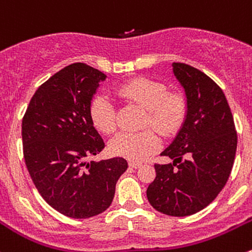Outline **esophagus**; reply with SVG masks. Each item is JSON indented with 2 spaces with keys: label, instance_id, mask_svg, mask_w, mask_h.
Masks as SVG:
<instances>
[{
  "label": "esophagus",
  "instance_id": "1",
  "mask_svg": "<svg viewBox=\"0 0 252 252\" xmlns=\"http://www.w3.org/2000/svg\"><path fill=\"white\" fill-rule=\"evenodd\" d=\"M128 165L131 166V168H133V169H137V168H139V166L142 165L141 163H137V161H129L128 163Z\"/></svg>",
  "mask_w": 252,
  "mask_h": 252
}]
</instances>
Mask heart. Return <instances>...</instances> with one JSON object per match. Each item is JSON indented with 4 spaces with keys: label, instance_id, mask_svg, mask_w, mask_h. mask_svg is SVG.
<instances>
[{
    "label": "heart",
    "instance_id": "1",
    "mask_svg": "<svg viewBox=\"0 0 252 252\" xmlns=\"http://www.w3.org/2000/svg\"><path fill=\"white\" fill-rule=\"evenodd\" d=\"M114 93L125 100L139 104L148 110L143 126H151L160 133L174 131L186 113V99L180 92H168L161 82L149 78H134L125 82ZM91 119L94 126L103 133H113L116 128L115 108L108 96H98L91 104ZM158 137L151 129L121 132L109 142L111 154L141 160L158 148Z\"/></svg>",
    "mask_w": 252,
    "mask_h": 252
}]
</instances>
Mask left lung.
<instances>
[{"mask_svg": "<svg viewBox=\"0 0 252 252\" xmlns=\"http://www.w3.org/2000/svg\"><path fill=\"white\" fill-rule=\"evenodd\" d=\"M174 76L186 95L185 120L160 156L173 163L156 164V179L147 189L152 207L173 217L195 214L225 186L235 159L234 119L220 87L200 69L173 63Z\"/></svg>", "mask_w": 252, "mask_h": 252, "instance_id": "1", "label": "left lung"}]
</instances>
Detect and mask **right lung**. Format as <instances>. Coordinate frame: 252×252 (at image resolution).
I'll return each mask as SVG.
<instances>
[{"instance_id":"1","label":"right lung","mask_w":252,"mask_h":252,"mask_svg":"<svg viewBox=\"0 0 252 252\" xmlns=\"http://www.w3.org/2000/svg\"><path fill=\"white\" fill-rule=\"evenodd\" d=\"M103 72L72 63L50 77L32 98L23 121L26 165L41 197L71 218L98 216L109 208L124 158L87 161L105 147L91 119V104Z\"/></svg>"}]
</instances>
